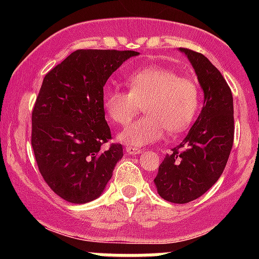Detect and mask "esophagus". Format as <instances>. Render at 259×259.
<instances>
[{
	"label": "esophagus",
	"mask_w": 259,
	"mask_h": 259,
	"mask_svg": "<svg viewBox=\"0 0 259 259\" xmlns=\"http://www.w3.org/2000/svg\"><path fill=\"white\" fill-rule=\"evenodd\" d=\"M126 153L130 154V155H138V154L142 153V150H140L139 148H134V146H126Z\"/></svg>",
	"instance_id": "obj_1"
}]
</instances>
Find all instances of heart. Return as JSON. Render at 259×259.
Instances as JSON below:
<instances>
[{
  "mask_svg": "<svg viewBox=\"0 0 259 259\" xmlns=\"http://www.w3.org/2000/svg\"><path fill=\"white\" fill-rule=\"evenodd\" d=\"M129 90L108 88L101 104L106 117L117 125H126L144 105L143 117L127 125L119 134L126 145L144 146L160 140L166 132H184L199 113L200 90L190 77L163 66L137 69L126 76Z\"/></svg>",
  "mask_w": 259,
  "mask_h": 259,
  "instance_id": "obj_1",
  "label": "heart"
}]
</instances>
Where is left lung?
<instances>
[{"label":"left lung","instance_id":"1","mask_svg":"<svg viewBox=\"0 0 259 259\" xmlns=\"http://www.w3.org/2000/svg\"><path fill=\"white\" fill-rule=\"evenodd\" d=\"M194 67L204 105L182 144L171 149L154 179L159 195L184 204L210 189L223 173L234 138L233 96L219 70L204 56L180 49Z\"/></svg>","mask_w":259,"mask_h":259}]
</instances>
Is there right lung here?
Instances as JSON below:
<instances>
[{"label": "right lung", "instance_id": "1", "mask_svg": "<svg viewBox=\"0 0 259 259\" xmlns=\"http://www.w3.org/2000/svg\"><path fill=\"white\" fill-rule=\"evenodd\" d=\"M137 51L76 50L44 77L32 110L31 144L46 184L62 199H96L122 158L101 104L111 74Z\"/></svg>", "mask_w": 259, "mask_h": 259}]
</instances>
